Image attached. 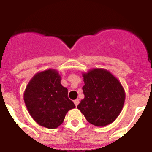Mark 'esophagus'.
Instances as JSON below:
<instances>
[{"label": "esophagus", "instance_id": "esophagus-1", "mask_svg": "<svg viewBox=\"0 0 152 152\" xmlns=\"http://www.w3.org/2000/svg\"><path fill=\"white\" fill-rule=\"evenodd\" d=\"M74 103H75V106L77 107L78 105V104H79V99H75V100H74Z\"/></svg>", "mask_w": 152, "mask_h": 152}]
</instances>
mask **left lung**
<instances>
[{"label": "left lung", "instance_id": "left-lung-1", "mask_svg": "<svg viewBox=\"0 0 152 152\" xmlns=\"http://www.w3.org/2000/svg\"><path fill=\"white\" fill-rule=\"evenodd\" d=\"M85 98L77 108L89 123L104 126L116 119L125 102V92L122 85L109 71L93 69L83 74Z\"/></svg>", "mask_w": 152, "mask_h": 152}]
</instances>
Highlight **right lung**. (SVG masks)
<instances>
[{"instance_id":"add662e5","label":"right lung","mask_w":152,"mask_h":152,"mask_svg":"<svg viewBox=\"0 0 152 152\" xmlns=\"http://www.w3.org/2000/svg\"><path fill=\"white\" fill-rule=\"evenodd\" d=\"M60 80L59 73L54 70L37 73L24 93V102L30 115L40 126L48 129L57 128L67 111L75 107Z\"/></svg>"}]
</instances>
